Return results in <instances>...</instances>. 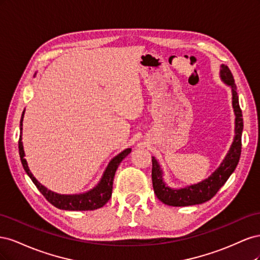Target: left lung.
<instances>
[{
	"label": "left lung",
	"instance_id": "8db88e82",
	"mask_svg": "<svg viewBox=\"0 0 260 260\" xmlns=\"http://www.w3.org/2000/svg\"><path fill=\"white\" fill-rule=\"evenodd\" d=\"M221 80L232 89V106L235 114V136L229 152L224 159L220 164L217 170L212 172L211 176L203 180L198 184L188 185L183 188H171L162 180V170L157 162L155 157H152V181L153 188L157 199L169 206H191L196 204H203L214 198L232 172L237 168L242 149V131H243V116L239 104V95L237 85L234 83L233 76L230 69L225 65H221L220 69Z\"/></svg>",
	"mask_w": 260,
	"mask_h": 260
}]
</instances>
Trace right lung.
<instances>
[{
    "mask_svg": "<svg viewBox=\"0 0 260 260\" xmlns=\"http://www.w3.org/2000/svg\"><path fill=\"white\" fill-rule=\"evenodd\" d=\"M23 114H25V111L22 112V115H21L20 130H22ZM18 148H19V156H20L22 167L27 172V175L30 177V179L32 180V182L36 184L38 190L43 194L44 198L48 200L53 206L57 207L59 209H64V210H94V209L103 207L112 196L113 181H114V177L118 166H119L124 157L128 156L131 153V148H127L124 149V151H122L120 154L115 156L114 158L109 161L106 170L104 171V175L102 177L98 185L95 187H93L92 190L82 194L62 195V194H57L48 190V188L39 182V181L30 172L28 164L26 159L23 158V157H25V152H23V146L21 142V132L19 137Z\"/></svg>",
    "mask_w": 260,
    "mask_h": 260,
    "instance_id": "right-lung-1",
    "label": "right lung"
}]
</instances>
